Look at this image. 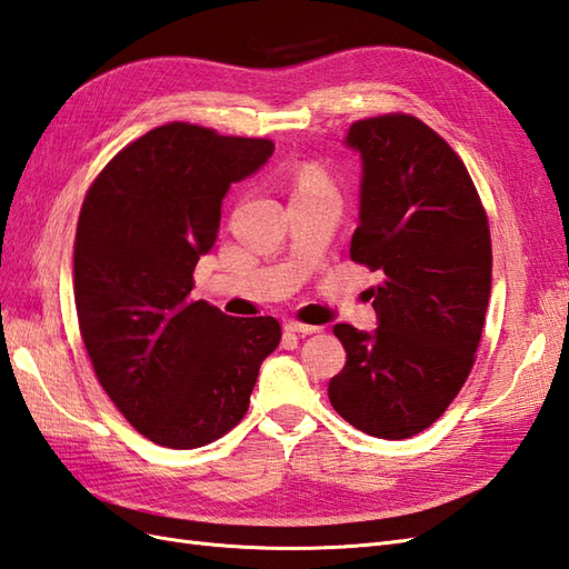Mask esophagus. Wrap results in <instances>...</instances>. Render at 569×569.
Returning <instances> with one entry per match:
<instances>
[{"label": "esophagus", "instance_id": "34e87169", "mask_svg": "<svg viewBox=\"0 0 569 569\" xmlns=\"http://www.w3.org/2000/svg\"><path fill=\"white\" fill-rule=\"evenodd\" d=\"M286 332H293V335H317V332H322V327H317V325H302V322H298V320H288V322H286Z\"/></svg>", "mask_w": 569, "mask_h": 569}]
</instances>
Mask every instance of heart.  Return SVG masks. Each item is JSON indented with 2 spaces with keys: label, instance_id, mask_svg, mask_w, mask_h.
Returning <instances> with one entry per match:
<instances>
[{
  "label": "heart",
  "instance_id": "1",
  "mask_svg": "<svg viewBox=\"0 0 569 569\" xmlns=\"http://www.w3.org/2000/svg\"><path fill=\"white\" fill-rule=\"evenodd\" d=\"M290 189H293V196H302V193H315V191H325L335 187H332V179H329V174L320 164L306 162L290 174Z\"/></svg>",
  "mask_w": 569,
  "mask_h": 569
}]
</instances>
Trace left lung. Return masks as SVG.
Listing matches in <instances>:
<instances>
[{"label": "left lung", "instance_id": "obj_1", "mask_svg": "<svg viewBox=\"0 0 569 569\" xmlns=\"http://www.w3.org/2000/svg\"><path fill=\"white\" fill-rule=\"evenodd\" d=\"M347 144L361 152V213L351 261L380 271L366 290L376 332L337 325L347 363L329 402L376 439L429 429L466 386L492 288V240L463 160L409 113L363 118Z\"/></svg>", "mask_w": 569, "mask_h": 569}]
</instances>
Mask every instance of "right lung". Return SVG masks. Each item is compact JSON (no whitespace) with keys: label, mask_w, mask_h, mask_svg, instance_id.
<instances>
[{"label":"right lung","mask_w":569,"mask_h":569,"mask_svg":"<svg viewBox=\"0 0 569 569\" xmlns=\"http://www.w3.org/2000/svg\"><path fill=\"white\" fill-rule=\"evenodd\" d=\"M267 138L174 121L133 140L91 181L77 220L74 306L106 395L144 439L213 443L247 415L273 317H228L191 300L232 181L269 160Z\"/></svg>","instance_id":"right-lung-1"}]
</instances>
